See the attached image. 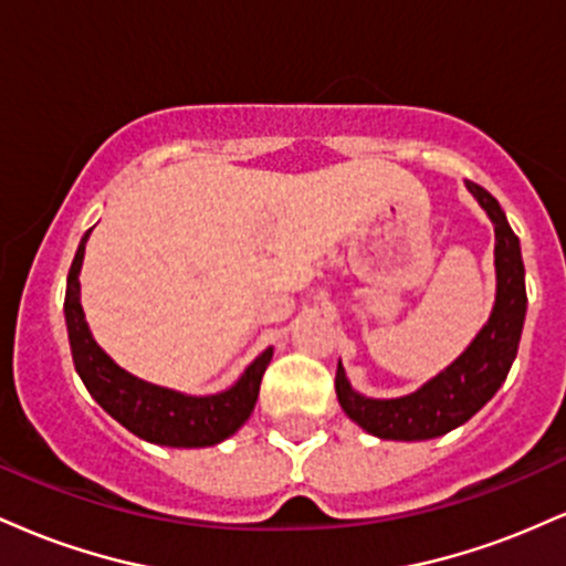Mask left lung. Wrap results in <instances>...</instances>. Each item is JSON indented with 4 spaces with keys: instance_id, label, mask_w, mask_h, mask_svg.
Returning a JSON list of instances; mask_svg holds the SVG:
<instances>
[{
    "instance_id": "1",
    "label": "left lung",
    "mask_w": 566,
    "mask_h": 566,
    "mask_svg": "<svg viewBox=\"0 0 566 566\" xmlns=\"http://www.w3.org/2000/svg\"><path fill=\"white\" fill-rule=\"evenodd\" d=\"M465 186L495 226V305L471 346L450 367L441 369L437 378L428 380L415 394L399 399H369L354 391L346 369L337 361L335 391L343 412L378 439L423 441L450 433L452 428L471 420L497 394L516 359L524 314H527L522 247L497 199L471 180H465Z\"/></svg>"
}]
</instances>
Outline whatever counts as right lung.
<instances>
[{"instance_id": "1", "label": "right lung", "mask_w": 566, "mask_h": 566, "mask_svg": "<svg viewBox=\"0 0 566 566\" xmlns=\"http://www.w3.org/2000/svg\"><path fill=\"white\" fill-rule=\"evenodd\" d=\"M87 237L90 231L82 237L80 250L71 263L63 314H66L74 367L90 396L112 415L116 423L125 426L135 437L151 441V444L212 447L233 437L255 409L263 373L274 356V348H265L231 388L212 396H186L135 378L97 346L87 322H84L80 303V271Z\"/></svg>"}]
</instances>
